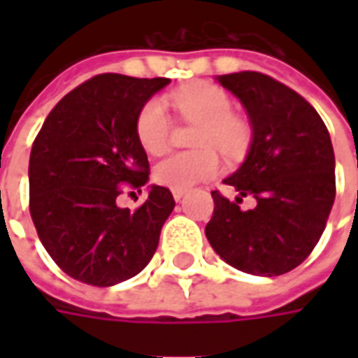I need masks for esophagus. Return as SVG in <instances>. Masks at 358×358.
<instances>
[{"label":"esophagus","instance_id":"1","mask_svg":"<svg viewBox=\"0 0 358 358\" xmlns=\"http://www.w3.org/2000/svg\"><path fill=\"white\" fill-rule=\"evenodd\" d=\"M184 194H186V189H172V197H174L176 201H180V199L184 197Z\"/></svg>","mask_w":358,"mask_h":358}]
</instances>
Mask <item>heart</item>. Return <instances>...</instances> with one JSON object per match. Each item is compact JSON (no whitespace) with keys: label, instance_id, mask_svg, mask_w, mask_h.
Segmentation results:
<instances>
[{"label":"heart","instance_id":"b5f03b06","mask_svg":"<svg viewBox=\"0 0 358 358\" xmlns=\"http://www.w3.org/2000/svg\"><path fill=\"white\" fill-rule=\"evenodd\" d=\"M174 105L184 117L203 122L197 148H218L226 155H238L248 143V126L234 117V105L224 90L209 82H194L172 94ZM136 136L151 155L169 145L171 117L163 99H149L136 118ZM220 159L213 149L171 153L155 164L153 176L161 186L187 189L197 182L217 176Z\"/></svg>","mask_w":358,"mask_h":358}]
</instances>
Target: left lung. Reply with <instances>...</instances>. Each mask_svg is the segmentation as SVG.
<instances>
[{
    "label": "left lung",
    "instance_id": "8db88e82",
    "mask_svg": "<svg viewBox=\"0 0 358 358\" xmlns=\"http://www.w3.org/2000/svg\"><path fill=\"white\" fill-rule=\"evenodd\" d=\"M243 105L251 145L224 180L236 201L213 192L215 213L205 228L210 248L234 268L280 276L299 266L320 240L336 199L330 134L315 107L297 92L261 73L217 76ZM253 194L257 207L239 209Z\"/></svg>",
    "mask_w": 358,
    "mask_h": 358
}]
</instances>
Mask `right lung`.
<instances>
[{"label": "right lung", "mask_w": 358, "mask_h": 358, "mask_svg": "<svg viewBox=\"0 0 358 358\" xmlns=\"http://www.w3.org/2000/svg\"><path fill=\"white\" fill-rule=\"evenodd\" d=\"M169 78L99 74L53 107L30 151V215L65 274L109 287L140 274L159 245L172 194L149 186L140 209H120V184L145 186L149 163L138 113Z\"/></svg>", "instance_id": "1"}]
</instances>
